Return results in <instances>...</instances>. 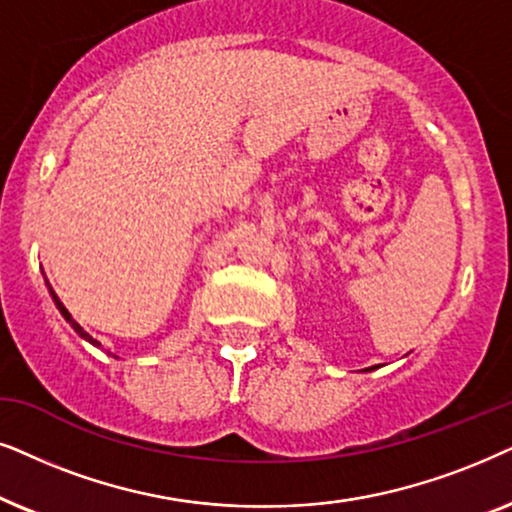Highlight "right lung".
<instances>
[{
    "instance_id": "obj_1",
    "label": "right lung",
    "mask_w": 512,
    "mask_h": 512,
    "mask_svg": "<svg viewBox=\"0 0 512 512\" xmlns=\"http://www.w3.org/2000/svg\"><path fill=\"white\" fill-rule=\"evenodd\" d=\"M46 285H49V281H46ZM49 292H51L53 302H56V306H58V311H60V313H63V316H65V320H67V323H70V325L74 327V330H77V332H79V335H81V337H84V339H88V342H91V344H98V342H93V337H91V335H88V332H84V327H81V325L77 323V320H74V318L70 316V311H67V309H65V306H63V302H60V299H58V295H56V292H53V288H51V285H49Z\"/></svg>"
}]
</instances>
